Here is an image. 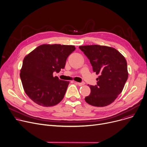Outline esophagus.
Wrapping results in <instances>:
<instances>
[{
    "label": "esophagus",
    "instance_id": "34e87169",
    "mask_svg": "<svg viewBox=\"0 0 147 147\" xmlns=\"http://www.w3.org/2000/svg\"><path fill=\"white\" fill-rule=\"evenodd\" d=\"M76 84H77L78 86H82L85 84V82H76Z\"/></svg>",
    "mask_w": 147,
    "mask_h": 147
}]
</instances>
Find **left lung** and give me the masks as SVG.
Wrapping results in <instances>:
<instances>
[{"instance_id":"obj_1","label":"left lung","mask_w":147,"mask_h":147,"mask_svg":"<svg viewBox=\"0 0 147 147\" xmlns=\"http://www.w3.org/2000/svg\"><path fill=\"white\" fill-rule=\"evenodd\" d=\"M79 48L90 60L94 72L99 75L97 84L90 86L91 93L85 98L86 102L97 107L109 105L121 92L128 78L126 60L109 47L94 45Z\"/></svg>"}]
</instances>
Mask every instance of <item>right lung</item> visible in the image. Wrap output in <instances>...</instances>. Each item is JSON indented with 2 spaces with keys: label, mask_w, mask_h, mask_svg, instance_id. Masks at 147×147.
<instances>
[{
  "label": "right lung",
  "mask_w": 147,
  "mask_h": 147,
  "mask_svg": "<svg viewBox=\"0 0 147 147\" xmlns=\"http://www.w3.org/2000/svg\"><path fill=\"white\" fill-rule=\"evenodd\" d=\"M76 49L73 45H42L24 59L20 78L25 92L39 105H56L64 98L69 81L53 76L65 67L68 56Z\"/></svg>",
  "instance_id": "add662e5"
}]
</instances>
